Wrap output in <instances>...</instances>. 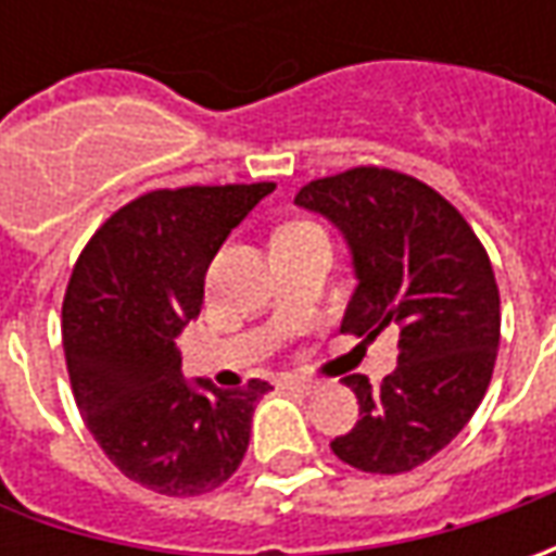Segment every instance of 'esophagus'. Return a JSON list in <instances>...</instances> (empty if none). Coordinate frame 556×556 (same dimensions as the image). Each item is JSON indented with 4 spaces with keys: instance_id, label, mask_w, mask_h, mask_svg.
<instances>
[{
    "instance_id": "obj_1",
    "label": "esophagus",
    "mask_w": 556,
    "mask_h": 556,
    "mask_svg": "<svg viewBox=\"0 0 556 556\" xmlns=\"http://www.w3.org/2000/svg\"><path fill=\"white\" fill-rule=\"evenodd\" d=\"M278 387H281V390H296V393H312V390H318V383H315L312 377H300V374H281V377H278Z\"/></svg>"
}]
</instances>
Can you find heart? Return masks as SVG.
I'll use <instances>...</instances> for the list:
<instances>
[{
	"mask_svg": "<svg viewBox=\"0 0 556 556\" xmlns=\"http://www.w3.org/2000/svg\"><path fill=\"white\" fill-rule=\"evenodd\" d=\"M281 231H321V228H315V225H309V223H290V225H285Z\"/></svg>",
	"mask_w": 556,
	"mask_h": 556,
	"instance_id": "b5f03b06",
	"label": "heart"
}]
</instances>
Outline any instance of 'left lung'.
Masks as SVG:
<instances>
[{"label": "left lung", "mask_w": 556, "mask_h": 556, "mask_svg": "<svg viewBox=\"0 0 556 556\" xmlns=\"http://www.w3.org/2000/svg\"><path fill=\"white\" fill-rule=\"evenodd\" d=\"M293 201L331 219L353 250L358 288L340 331L399 333V365L380 387L343 377L358 420L333 455L365 473H408L458 437L489 390L502 340L489 253L439 191L387 166L315 179Z\"/></svg>", "instance_id": "8db88e82"}]
</instances>
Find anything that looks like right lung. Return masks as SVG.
Listing matches in <instances>:
<instances>
[{
    "mask_svg": "<svg viewBox=\"0 0 556 556\" xmlns=\"http://www.w3.org/2000/svg\"><path fill=\"white\" fill-rule=\"evenodd\" d=\"M271 191L275 182L148 191L76 260L61 309L76 408L119 473L151 492H213L244 460L253 408L271 387H191L176 337L201 315L216 250Z\"/></svg>",
    "mask_w": 556,
    "mask_h": 556,
    "instance_id": "1",
    "label": "right lung"
}]
</instances>
